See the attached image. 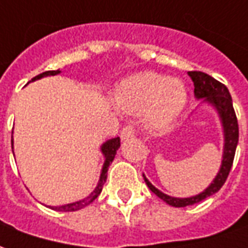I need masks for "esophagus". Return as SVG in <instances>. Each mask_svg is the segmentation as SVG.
<instances>
[{"label": "esophagus", "mask_w": 248, "mask_h": 248, "mask_svg": "<svg viewBox=\"0 0 248 248\" xmlns=\"http://www.w3.org/2000/svg\"><path fill=\"white\" fill-rule=\"evenodd\" d=\"M134 133H136V130H134V127L133 126H124V129L121 130V138L122 140H129V138H131V137H134Z\"/></svg>", "instance_id": "34e87169"}]
</instances>
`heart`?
Segmentation results:
<instances>
[{
	"instance_id": "heart-1",
	"label": "heart",
	"mask_w": 248,
	"mask_h": 248,
	"mask_svg": "<svg viewBox=\"0 0 248 248\" xmlns=\"http://www.w3.org/2000/svg\"><path fill=\"white\" fill-rule=\"evenodd\" d=\"M115 103L127 114L145 111L150 127H165L177 117L186 103V90L178 79L152 71L126 78L115 91Z\"/></svg>"
}]
</instances>
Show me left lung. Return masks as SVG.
<instances>
[{
    "label": "left lung",
    "mask_w": 248,
    "mask_h": 248,
    "mask_svg": "<svg viewBox=\"0 0 248 248\" xmlns=\"http://www.w3.org/2000/svg\"><path fill=\"white\" fill-rule=\"evenodd\" d=\"M188 75L193 80L195 86V96L197 99H202L204 102H208L216 108V111L220 117L223 130H224V150H223V160H221L220 170L217 173V176L211 183L208 188L202 190V193H199L196 196L185 197V199H178V197L168 196L165 193H162L158 190L148 178L143 176L145 183L149 186V189L153 192L154 195L162 199L166 204L172 205V207H186L192 205L196 202H202L205 197L211 196L220 189L221 186L226 183L227 177L230 174L231 166H232L233 157H235V150L239 141V126L236 114L232 106V98L230 95L228 88L220 83L219 80L214 79L208 74H204L202 71H189Z\"/></svg>",
    "instance_id": "8db88e82"
}]
</instances>
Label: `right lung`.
Masks as SVG:
<instances>
[{"instance_id":"obj_1","label":"right lung","mask_w":248,"mask_h":248,"mask_svg":"<svg viewBox=\"0 0 248 248\" xmlns=\"http://www.w3.org/2000/svg\"><path fill=\"white\" fill-rule=\"evenodd\" d=\"M59 72H60L59 70L46 71V72H43V74H40V75L34 76L32 80H37V79H41V78H44V76L58 75ZM12 145H13V141H12ZM119 146H121V140H119V137L112 138V140H108V141H106L102 145V153L105 155V164H103V168H102L99 183H98L96 188H95L94 192H93L90 196H87L86 199H83L80 202H71V204H65V205H59V207H49V208L55 209V211H62V212H72V211H78V209L84 208L86 205H88V204H91V202H94L95 199L100 195L102 188H103V185L106 183L108 166H110V164H111L112 160H114V157H115V154H117V150L119 149Z\"/></svg>"}]
</instances>
